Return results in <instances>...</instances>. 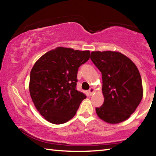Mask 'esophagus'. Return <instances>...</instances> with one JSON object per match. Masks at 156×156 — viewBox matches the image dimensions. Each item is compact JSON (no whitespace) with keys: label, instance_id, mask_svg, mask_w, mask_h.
I'll list each match as a JSON object with an SVG mask.
<instances>
[{"label":"esophagus","instance_id":"1","mask_svg":"<svg viewBox=\"0 0 156 156\" xmlns=\"http://www.w3.org/2000/svg\"><path fill=\"white\" fill-rule=\"evenodd\" d=\"M94 92V89L93 87H91L89 89V93L90 95H92V94H93Z\"/></svg>","mask_w":156,"mask_h":156}]
</instances>
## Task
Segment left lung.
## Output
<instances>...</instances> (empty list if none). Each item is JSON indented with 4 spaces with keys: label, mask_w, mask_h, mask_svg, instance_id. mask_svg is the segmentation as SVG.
<instances>
[{
    "label": "left lung",
    "mask_w": 156,
    "mask_h": 156,
    "mask_svg": "<svg viewBox=\"0 0 156 156\" xmlns=\"http://www.w3.org/2000/svg\"><path fill=\"white\" fill-rule=\"evenodd\" d=\"M90 58L102 73L104 102L96 107L105 122L120 123L130 117L140 103L143 89L136 65L119 52L92 51Z\"/></svg>",
    "instance_id": "left-lung-1"
}]
</instances>
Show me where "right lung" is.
<instances>
[{"label":"right lung","mask_w":156,"mask_h":156,"mask_svg":"<svg viewBox=\"0 0 156 156\" xmlns=\"http://www.w3.org/2000/svg\"><path fill=\"white\" fill-rule=\"evenodd\" d=\"M89 51L57 47L47 52L30 73V93L39 113L60 125L76 115L86 95L76 89L78 70L89 59Z\"/></svg>","instance_id":"obj_1"}]
</instances>
